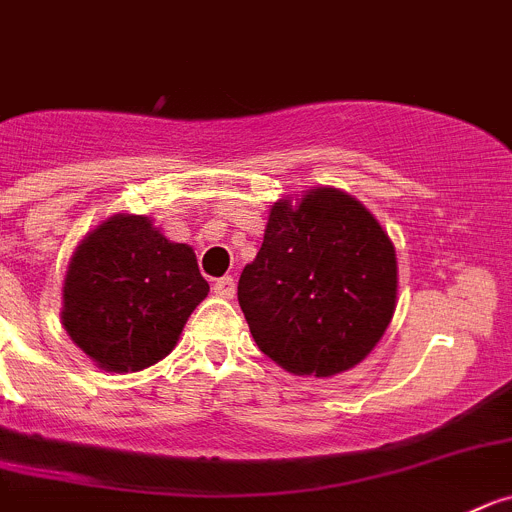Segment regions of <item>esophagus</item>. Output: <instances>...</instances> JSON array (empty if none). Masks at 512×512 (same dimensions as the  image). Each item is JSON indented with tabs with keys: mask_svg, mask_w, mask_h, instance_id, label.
<instances>
[{
	"mask_svg": "<svg viewBox=\"0 0 512 512\" xmlns=\"http://www.w3.org/2000/svg\"><path fill=\"white\" fill-rule=\"evenodd\" d=\"M213 289L218 297L233 299V294H236V279L233 276H220V279H215Z\"/></svg>",
	"mask_w": 512,
	"mask_h": 512,
	"instance_id": "obj_1",
	"label": "esophagus"
}]
</instances>
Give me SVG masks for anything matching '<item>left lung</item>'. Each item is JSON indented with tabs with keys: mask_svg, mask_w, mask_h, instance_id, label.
I'll return each mask as SVG.
<instances>
[{
	"mask_svg": "<svg viewBox=\"0 0 512 512\" xmlns=\"http://www.w3.org/2000/svg\"><path fill=\"white\" fill-rule=\"evenodd\" d=\"M396 292L391 238L335 187L271 205L264 243L238 279V304L261 353L314 378L353 368L378 345Z\"/></svg>",
	"mask_w": 512,
	"mask_h": 512,
	"instance_id": "obj_1",
	"label": "left lung"
}]
</instances>
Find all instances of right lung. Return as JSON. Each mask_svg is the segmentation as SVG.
I'll use <instances>...</instances> for the list:
<instances>
[{
  "label": "right lung",
  "mask_w": 512,
  "mask_h": 512,
  "mask_svg": "<svg viewBox=\"0 0 512 512\" xmlns=\"http://www.w3.org/2000/svg\"><path fill=\"white\" fill-rule=\"evenodd\" d=\"M208 281L187 243L144 215L119 213L75 248L63 284V327L103 370L134 373L170 355Z\"/></svg>",
  "instance_id": "add662e5"
}]
</instances>
